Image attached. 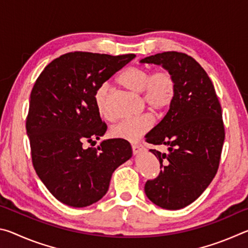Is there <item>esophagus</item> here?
<instances>
[{"label": "esophagus", "mask_w": 248, "mask_h": 248, "mask_svg": "<svg viewBox=\"0 0 248 248\" xmlns=\"http://www.w3.org/2000/svg\"><path fill=\"white\" fill-rule=\"evenodd\" d=\"M142 151H143V146L141 144H132V152L134 155L139 154Z\"/></svg>", "instance_id": "esophagus-1"}]
</instances>
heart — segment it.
<instances>
[{"instance_id": "b5f03b06", "label": "heart", "mask_w": 248, "mask_h": 248, "mask_svg": "<svg viewBox=\"0 0 248 248\" xmlns=\"http://www.w3.org/2000/svg\"><path fill=\"white\" fill-rule=\"evenodd\" d=\"M118 82L125 89L142 94L143 103L156 114L167 110L176 96L175 78L167 70H158L152 73L150 69L143 66H129L119 75ZM108 100V85L103 84L95 92L94 102L99 116L105 120L112 119ZM153 124L152 115L143 114L117 123L111 127L110 134L116 139L137 142L150 131Z\"/></svg>"}]
</instances>
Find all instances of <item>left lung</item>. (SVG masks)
I'll return each instance as SVG.
<instances>
[{
	"label": "left lung",
	"mask_w": 248,
	"mask_h": 248,
	"mask_svg": "<svg viewBox=\"0 0 248 248\" xmlns=\"http://www.w3.org/2000/svg\"><path fill=\"white\" fill-rule=\"evenodd\" d=\"M140 62L162 65L176 81L170 110L145 136L148 143L169 146V153L150 150L162 170L144 191L158 207L178 210L202 194L219 169L225 138L221 105L207 72L188 54L167 51Z\"/></svg>",
	"instance_id": "8db88e82"
}]
</instances>
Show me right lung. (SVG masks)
I'll return each mask as SVG.
<instances>
[{
    "mask_svg": "<svg viewBox=\"0 0 248 248\" xmlns=\"http://www.w3.org/2000/svg\"><path fill=\"white\" fill-rule=\"evenodd\" d=\"M134 57L69 52L50 62L36 79L26 119L31 161L60 202L73 208L97 202L115 170L132 156L125 140H105L97 149L84 143L107 130L95 106L96 90Z\"/></svg>",
    "mask_w": 248,
    "mask_h": 248,
    "instance_id": "obj_1",
    "label": "right lung"
}]
</instances>
